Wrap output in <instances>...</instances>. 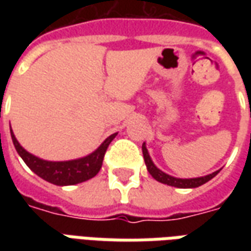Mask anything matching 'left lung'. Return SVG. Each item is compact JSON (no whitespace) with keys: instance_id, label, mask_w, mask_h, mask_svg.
<instances>
[{"instance_id":"1","label":"left lung","mask_w":251,"mask_h":251,"mask_svg":"<svg viewBox=\"0 0 251 251\" xmlns=\"http://www.w3.org/2000/svg\"><path fill=\"white\" fill-rule=\"evenodd\" d=\"M142 154H144V160H145V164H147L148 172L152 175L153 179H156L160 183H163V184L172 185V187H177V188H196V187H199V185L210 181L212 177H215L216 175L219 174V171H216L214 174L207 175V176H203V177H196V179H177V177H174V176H169V175L164 174L163 171H160L153 164V161L149 157V153H148L145 144L142 145Z\"/></svg>"}]
</instances>
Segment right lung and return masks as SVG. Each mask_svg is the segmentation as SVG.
I'll return each mask as SVG.
<instances>
[{
  "label": "right lung",
  "mask_w": 251,
  "mask_h": 251,
  "mask_svg": "<svg viewBox=\"0 0 251 251\" xmlns=\"http://www.w3.org/2000/svg\"><path fill=\"white\" fill-rule=\"evenodd\" d=\"M10 134H12L14 148L21 156V158L24 160V163L37 176H40L41 179L56 185L77 184V183H82V181H86V180L94 177L102 168L104 153L107 151L110 142L113 141L114 137L117 136V133H114V134L107 137L103 144L95 152L88 154L86 157L71 160V161H57V163H55V161L41 160V158L28 153L16 140L12 129H10Z\"/></svg>",
  "instance_id": "obj_1"
}]
</instances>
